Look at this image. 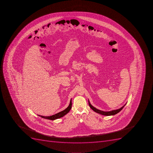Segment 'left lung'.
Segmentation results:
<instances>
[{"label":"left lung","instance_id":"left-lung-1","mask_svg":"<svg viewBox=\"0 0 153 153\" xmlns=\"http://www.w3.org/2000/svg\"><path fill=\"white\" fill-rule=\"evenodd\" d=\"M126 104H125V105H123L122 108H119V109H116V110H113V111H101V110H99V109H97L96 108L93 107V105H91V103H90L89 100V105H90V108H91V109H93L94 111L96 112L97 113H99V114H100L105 116L114 115L116 114L119 113V112L123 108V107H125Z\"/></svg>","mask_w":153,"mask_h":153}]
</instances>
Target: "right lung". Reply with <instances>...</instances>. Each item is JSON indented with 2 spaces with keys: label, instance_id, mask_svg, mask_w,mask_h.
Masks as SVG:
<instances>
[{
  "label": "right lung",
  "instance_id": "obj_1",
  "mask_svg": "<svg viewBox=\"0 0 153 153\" xmlns=\"http://www.w3.org/2000/svg\"><path fill=\"white\" fill-rule=\"evenodd\" d=\"M72 99L70 100L69 105L65 109L62 111L59 112V113H56V114L50 116H44L40 115H38L39 116L41 117L42 118L45 119L50 120H54L60 118L61 117L64 116L66 114L70 111L72 108Z\"/></svg>",
  "mask_w": 153,
  "mask_h": 153
}]
</instances>
